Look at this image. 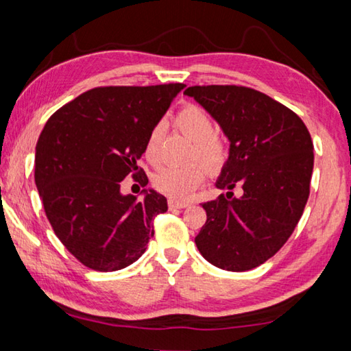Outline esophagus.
<instances>
[{
  "label": "esophagus",
  "mask_w": 351,
  "mask_h": 351,
  "mask_svg": "<svg viewBox=\"0 0 351 351\" xmlns=\"http://www.w3.org/2000/svg\"><path fill=\"white\" fill-rule=\"evenodd\" d=\"M187 206L189 203H184V201H175V199L169 201V209H184V207Z\"/></svg>",
  "instance_id": "obj_1"
}]
</instances>
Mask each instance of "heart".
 Here are the masks:
<instances>
[{
    "label": "heart",
    "instance_id": "heart-1",
    "mask_svg": "<svg viewBox=\"0 0 351 351\" xmlns=\"http://www.w3.org/2000/svg\"><path fill=\"white\" fill-rule=\"evenodd\" d=\"M175 127L193 141L190 150V159H198L207 169H218L226 159L224 141L215 134L213 119L198 105H186L173 117ZM164 127L156 123L148 133L144 145L147 161L158 165L161 162ZM204 180V169L198 162H192L186 167H164L153 176V187L173 199H186Z\"/></svg>",
    "mask_w": 351,
    "mask_h": 351
}]
</instances>
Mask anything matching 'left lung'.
Here are the masks:
<instances>
[{
    "instance_id": "left-lung-1",
    "label": "left lung",
    "mask_w": 351,
    "mask_h": 351,
    "mask_svg": "<svg viewBox=\"0 0 351 351\" xmlns=\"http://www.w3.org/2000/svg\"><path fill=\"white\" fill-rule=\"evenodd\" d=\"M184 94L230 142L217 181L228 193L203 204L207 219L195 237L198 251L219 269L257 268L287 243L304 213L314 164L310 132L294 111L252 88L189 86Z\"/></svg>"
}]
</instances>
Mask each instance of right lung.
<instances>
[{
    "instance_id": "add662e5",
    "label": "right lung",
    "mask_w": 351,
    "mask_h": 351,
    "mask_svg": "<svg viewBox=\"0 0 351 351\" xmlns=\"http://www.w3.org/2000/svg\"><path fill=\"white\" fill-rule=\"evenodd\" d=\"M182 83L99 86L47 119L35 147V184L46 217L64 247L94 271L134 263L154 235L153 219L167 199L121 193L128 175L147 186L138 161L150 130L161 121Z\"/></svg>"
}]
</instances>
